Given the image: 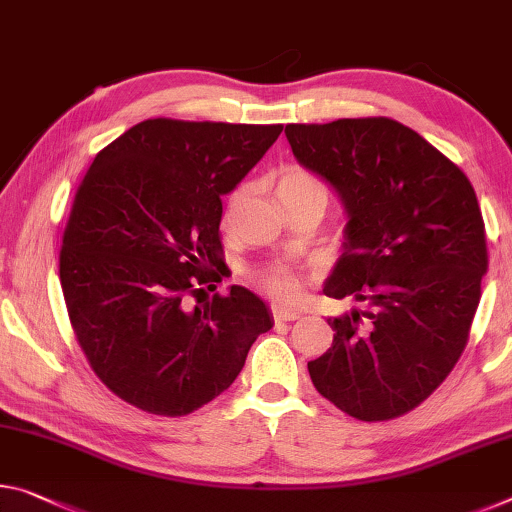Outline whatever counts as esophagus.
Returning a JSON list of instances; mask_svg holds the SVG:
<instances>
[{
	"label": "esophagus",
	"instance_id": "obj_1",
	"mask_svg": "<svg viewBox=\"0 0 512 512\" xmlns=\"http://www.w3.org/2000/svg\"><path fill=\"white\" fill-rule=\"evenodd\" d=\"M271 312H273V319L278 321V323L300 319V312H296V310H285V307H278V305H273Z\"/></svg>",
	"mask_w": 512,
	"mask_h": 512
}]
</instances>
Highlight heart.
Here are the masks:
<instances>
[{
    "instance_id": "heart-1",
    "label": "heart",
    "mask_w": 512,
    "mask_h": 512,
    "mask_svg": "<svg viewBox=\"0 0 512 512\" xmlns=\"http://www.w3.org/2000/svg\"><path fill=\"white\" fill-rule=\"evenodd\" d=\"M278 191L280 196H287V193H303V191L326 193L323 184L303 168L282 170ZM239 200H241V191H234L230 198V205H227V214H232L234 209H237ZM255 282L264 294H269L273 300H278V303H294V300L300 296V291H303V273L287 264L264 266V269H259L255 273Z\"/></svg>"
}]
</instances>
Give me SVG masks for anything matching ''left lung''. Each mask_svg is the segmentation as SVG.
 <instances>
[{"instance_id": "1", "label": "left lung", "mask_w": 512, "mask_h": 512, "mask_svg": "<svg viewBox=\"0 0 512 512\" xmlns=\"http://www.w3.org/2000/svg\"><path fill=\"white\" fill-rule=\"evenodd\" d=\"M285 134L298 164L332 186L348 218L323 294L367 305L328 319L332 348L307 371L346 415L401 417L465 351L488 271L474 186L392 118L287 125Z\"/></svg>"}]
</instances>
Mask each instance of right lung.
Segmentation results:
<instances>
[{"label": "right lung", "mask_w": 512, "mask_h": 512, "mask_svg": "<svg viewBox=\"0 0 512 512\" xmlns=\"http://www.w3.org/2000/svg\"><path fill=\"white\" fill-rule=\"evenodd\" d=\"M282 125L152 118L97 152L63 232L59 278L70 323L97 378L150 415L184 417L234 383L269 305L221 282V196Z\"/></svg>", "instance_id": "1"}]
</instances>
